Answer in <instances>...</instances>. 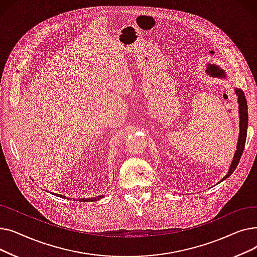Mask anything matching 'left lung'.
I'll return each mask as SVG.
<instances>
[{
  "mask_svg": "<svg viewBox=\"0 0 257 257\" xmlns=\"http://www.w3.org/2000/svg\"><path fill=\"white\" fill-rule=\"evenodd\" d=\"M206 73L210 75L211 77H217V78H226V73L220 69L218 65L207 63L206 67ZM235 93L237 96V103H238V114H239V134H238V140H237V146H236V151L234 153L233 159L231 161L230 168H229L228 173L225 175V177L220 181L227 179L230 175L234 172L235 168L238 165V161L241 157L242 151H244L246 139H247V128H248V105L245 98L244 91L239 88H235Z\"/></svg>",
  "mask_w": 257,
  "mask_h": 257,
  "instance_id": "obj_1",
  "label": "left lung"
}]
</instances>
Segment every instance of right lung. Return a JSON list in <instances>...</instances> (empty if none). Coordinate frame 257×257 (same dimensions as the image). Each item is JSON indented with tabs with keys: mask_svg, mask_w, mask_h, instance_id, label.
I'll return each instance as SVG.
<instances>
[{
	"mask_svg": "<svg viewBox=\"0 0 257 257\" xmlns=\"http://www.w3.org/2000/svg\"><path fill=\"white\" fill-rule=\"evenodd\" d=\"M54 195H56V194H54ZM56 196H58V197H61V198H66V197H64V196H61V195H56ZM104 196L102 195V196H98V197H92V198H86V199H79V201L80 202H94V201H97V200H100V199H102ZM67 199V198H66Z\"/></svg>",
	"mask_w": 257,
	"mask_h": 257,
	"instance_id": "add662e5",
	"label": "right lung"
}]
</instances>
